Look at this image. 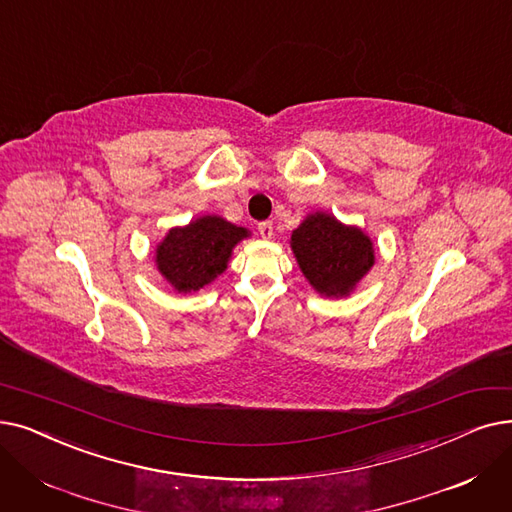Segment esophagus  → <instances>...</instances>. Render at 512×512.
I'll return each instance as SVG.
<instances>
[{"label": "esophagus", "mask_w": 512, "mask_h": 512, "mask_svg": "<svg viewBox=\"0 0 512 512\" xmlns=\"http://www.w3.org/2000/svg\"><path fill=\"white\" fill-rule=\"evenodd\" d=\"M257 230H259L261 238H265V240L274 236V224H272V221H261V224L257 226Z\"/></svg>", "instance_id": "1"}]
</instances>
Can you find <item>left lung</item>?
Wrapping results in <instances>:
<instances>
[{"instance_id": "obj_1", "label": "left lung", "mask_w": 512, "mask_h": 512, "mask_svg": "<svg viewBox=\"0 0 512 512\" xmlns=\"http://www.w3.org/2000/svg\"><path fill=\"white\" fill-rule=\"evenodd\" d=\"M291 249L307 282L324 297H347L374 265L372 240L322 211L301 221Z\"/></svg>"}]
</instances>
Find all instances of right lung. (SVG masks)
<instances>
[{
  "instance_id": "obj_1",
  "label": "right lung",
  "mask_w": 512,
  "mask_h": 512,
  "mask_svg": "<svg viewBox=\"0 0 512 512\" xmlns=\"http://www.w3.org/2000/svg\"><path fill=\"white\" fill-rule=\"evenodd\" d=\"M249 236L219 215H205L171 228L157 247V268L177 293H192L226 272L236 244Z\"/></svg>"
}]
</instances>
